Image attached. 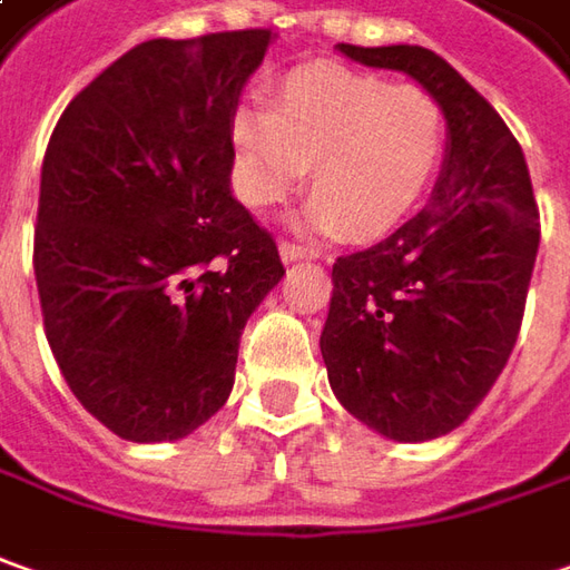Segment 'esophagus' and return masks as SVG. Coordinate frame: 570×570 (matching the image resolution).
<instances>
[{"label":"esophagus","mask_w":570,"mask_h":570,"mask_svg":"<svg viewBox=\"0 0 570 570\" xmlns=\"http://www.w3.org/2000/svg\"><path fill=\"white\" fill-rule=\"evenodd\" d=\"M305 255H308V249H302L299 243H289V239L281 243V258H284L286 265H289V262H299V258H305Z\"/></svg>","instance_id":"34e87169"}]
</instances>
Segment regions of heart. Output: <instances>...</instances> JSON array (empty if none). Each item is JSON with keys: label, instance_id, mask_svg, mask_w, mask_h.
<instances>
[{"label": "heart", "instance_id": "1", "mask_svg": "<svg viewBox=\"0 0 570 570\" xmlns=\"http://www.w3.org/2000/svg\"><path fill=\"white\" fill-rule=\"evenodd\" d=\"M446 142V108L433 92L308 65L281 83L274 108H243L234 118L236 189L255 212H271L299 193L312 168L305 227L374 243L428 196Z\"/></svg>", "mask_w": 570, "mask_h": 570}]
</instances>
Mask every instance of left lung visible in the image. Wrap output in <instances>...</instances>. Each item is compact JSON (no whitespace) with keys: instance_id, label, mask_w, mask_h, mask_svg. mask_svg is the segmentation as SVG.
I'll return each instance as SVG.
<instances>
[{"instance_id":"left-lung-1","label":"left lung","mask_w":570,"mask_h":570,"mask_svg":"<svg viewBox=\"0 0 570 570\" xmlns=\"http://www.w3.org/2000/svg\"><path fill=\"white\" fill-rule=\"evenodd\" d=\"M336 49L409 73L446 108L431 205L377 246L336 258L321 334L340 405L386 440L424 443L455 431L509 362L540 212L518 139L446 58L424 46Z\"/></svg>"}]
</instances>
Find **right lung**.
Wrapping results in <instances>:
<instances>
[{
  "label": "right lung",
  "mask_w": 570,
  "mask_h": 570,
  "mask_svg": "<svg viewBox=\"0 0 570 570\" xmlns=\"http://www.w3.org/2000/svg\"><path fill=\"white\" fill-rule=\"evenodd\" d=\"M271 30L149 40L77 92L42 158L33 274L71 393L130 443L184 440L234 390L284 277L234 199V115Z\"/></svg>",
  "instance_id": "1"
}]
</instances>
